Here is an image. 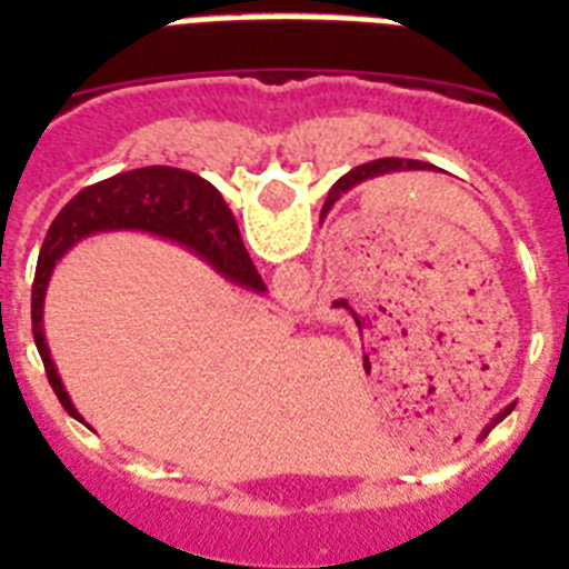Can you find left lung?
Returning <instances> with one entry per match:
<instances>
[{
    "label": "left lung",
    "mask_w": 569,
    "mask_h": 569,
    "mask_svg": "<svg viewBox=\"0 0 569 569\" xmlns=\"http://www.w3.org/2000/svg\"><path fill=\"white\" fill-rule=\"evenodd\" d=\"M427 164L425 162H416V159H373V162L367 164H359V168H353L350 173H345L339 179V182L330 188L328 193V202H325V208H333L336 202H339L341 196L350 193L353 188H359V184L365 182H373V179H381V176L387 173H396V170H425Z\"/></svg>",
    "instance_id": "obj_1"
}]
</instances>
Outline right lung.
Returning a JSON list of instances; mask_svg holds the SVG:
<instances>
[{
  "mask_svg": "<svg viewBox=\"0 0 569 569\" xmlns=\"http://www.w3.org/2000/svg\"><path fill=\"white\" fill-rule=\"evenodd\" d=\"M110 230H139V233L162 236L202 256L210 268L219 270L239 288L256 290V293L268 290L244 250V241L222 193L202 176L153 164V168L116 173L79 190L48 228L42 253H39L33 293H30L33 341L42 356L44 373L64 410L77 419L82 416L70 401L57 365L50 359L48 341H44V293H48V281L57 261L77 241L93 233H110Z\"/></svg>",
  "mask_w": 569,
  "mask_h": 569,
  "instance_id": "1",
  "label": "right lung"
}]
</instances>
